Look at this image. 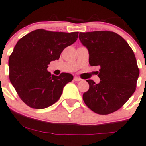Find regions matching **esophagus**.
I'll list each match as a JSON object with an SVG mask.
<instances>
[{"label":"esophagus","instance_id":"obj_1","mask_svg":"<svg viewBox=\"0 0 146 146\" xmlns=\"http://www.w3.org/2000/svg\"><path fill=\"white\" fill-rule=\"evenodd\" d=\"M74 80L75 81H81V78L78 77V76H74Z\"/></svg>","mask_w":146,"mask_h":146}]
</instances>
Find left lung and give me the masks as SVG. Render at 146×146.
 Segmentation results:
<instances>
[{"mask_svg":"<svg viewBox=\"0 0 146 146\" xmlns=\"http://www.w3.org/2000/svg\"><path fill=\"white\" fill-rule=\"evenodd\" d=\"M79 40L89 52L91 66H100V82L86 80L85 104L93 112L108 114L125 104L136 90L139 75L135 54L120 35L110 31L80 32Z\"/></svg>","mask_w":146,"mask_h":146,"instance_id":"obj_1","label":"left lung"}]
</instances>
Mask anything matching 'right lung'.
<instances>
[{"label":"right lung","mask_w":146,"mask_h":146,"mask_svg":"<svg viewBox=\"0 0 146 146\" xmlns=\"http://www.w3.org/2000/svg\"><path fill=\"white\" fill-rule=\"evenodd\" d=\"M78 32L32 31L17 42L9 58V80L25 104L44 109L60 99L63 88L73 79L69 73L55 76L47 71L65 47L72 45Z\"/></svg>","instance_id":"add662e5"}]
</instances>
